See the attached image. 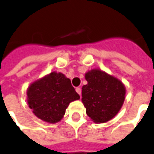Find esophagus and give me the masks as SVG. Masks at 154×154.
<instances>
[{
  "label": "esophagus",
  "mask_w": 154,
  "mask_h": 154,
  "mask_svg": "<svg viewBox=\"0 0 154 154\" xmlns=\"http://www.w3.org/2000/svg\"><path fill=\"white\" fill-rule=\"evenodd\" d=\"M76 91H77V93L79 94L80 96L82 95V90H81V88L80 87H77L76 88Z\"/></svg>",
  "instance_id": "esophagus-1"
}]
</instances>
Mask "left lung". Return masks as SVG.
Masks as SVG:
<instances>
[{
  "instance_id": "obj_1",
  "label": "left lung",
  "mask_w": 154,
  "mask_h": 154,
  "mask_svg": "<svg viewBox=\"0 0 154 154\" xmlns=\"http://www.w3.org/2000/svg\"><path fill=\"white\" fill-rule=\"evenodd\" d=\"M87 84L82 86V101L86 114L95 124L111 120L124 104L126 88L112 75L98 69L85 72Z\"/></svg>"
}]
</instances>
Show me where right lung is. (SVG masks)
Returning a JSON list of instances; mask_svg holds the SVG:
<instances>
[{
  "mask_svg": "<svg viewBox=\"0 0 154 154\" xmlns=\"http://www.w3.org/2000/svg\"><path fill=\"white\" fill-rule=\"evenodd\" d=\"M26 95L28 106L35 116L49 124L60 121L69 103L80 99L70 79L57 72L33 82Z\"/></svg>",
  "mask_w": 154,
  "mask_h": 154,
  "instance_id": "obj_1",
  "label": "right lung"
}]
</instances>
